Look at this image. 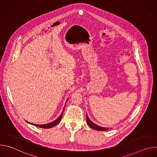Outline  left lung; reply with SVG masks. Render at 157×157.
I'll return each mask as SVG.
<instances>
[{
  "instance_id": "1",
  "label": "left lung",
  "mask_w": 157,
  "mask_h": 157,
  "mask_svg": "<svg viewBox=\"0 0 157 157\" xmlns=\"http://www.w3.org/2000/svg\"><path fill=\"white\" fill-rule=\"evenodd\" d=\"M86 121H87V123L88 124V125L91 127L93 129H95L96 130H98V131H106V130H108L109 128H107V127H101L99 125H96V124H94V122H93L90 119H89V118L88 117L87 114H86Z\"/></svg>"
}]
</instances>
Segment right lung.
<instances>
[{
	"mask_svg": "<svg viewBox=\"0 0 157 157\" xmlns=\"http://www.w3.org/2000/svg\"><path fill=\"white\" fill-rule=\"evenodd\" d=\"M68 99L66 100V102L68 101ZM65 105H66V104L64 105V108H63V111H62V113H61V114H60V116L55 120V121H53V122H50V123H48V124H41V125H38V124H32V123H30V122H27L29 124H30L31 125H34V126H36V127H40V128H52V127H54V126H55V125H56L58 123H59L60 122V121H61V118H62V116H63V111H64V107H65Z\"/></svg>",
	"mask_w": 157,
	"mask_h": 157,
	"instance_id": "obj_1",
	"label": "right lung"
}]
</instances>
